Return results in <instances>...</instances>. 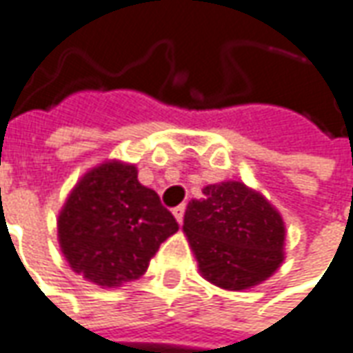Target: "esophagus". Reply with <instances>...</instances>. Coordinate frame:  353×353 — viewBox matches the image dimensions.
Listing matches in <instances>:
<instances>
[{
	"instance_id": "obj_1",
	"label": "esophagus",
	"mask_w": 353,
	"mask_h": 353,
	"mask_svg": "<svg viewBox=\"0 0 353 353\" xmlns=\"http://www.w3.org/2000/svg\"><path fill=\"white\" fill-rule=\"evenodd\" d=\"M183 214H185V205H179V207L174 208V216H176L177 224L183 222Z\"/></svg>"
}]
</instances>
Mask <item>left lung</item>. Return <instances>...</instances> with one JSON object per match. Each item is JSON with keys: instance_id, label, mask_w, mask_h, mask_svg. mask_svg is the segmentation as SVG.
<instances>
[{"instance_id": "8db88e82", "label": "left lung", "mask_w": 353, "mask_h": 353, "mask_svg": "<svg viewBox=\"0 0 353 353\" xmlns=\"http://www.w3.org/2000/svg\"><path fill=\"white\" fill-rule=\"evenodd\" d=\"M183 234L201 276L222 290L259 286L284 263L282 214L243 181L203 187V199L187 205Z\"/></svg>"}]
</instances>
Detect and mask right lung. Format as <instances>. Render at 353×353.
I'll return each mask as SVG.
<instances>
[{"label": "right lung", "instance_id": "add662e5", "mask_svg": "<svg viewBox=\"0 0 353 353\" xmlns=\"http://www.w3.org/2000/svg\"><path fill=\"white\" fill-rule=\"evenodd\" d=\"M137 166L106 160L77 181L57 216V241L79 276L100 288L141 278L176 218L137 179Z\"/></svg>", "mask_w": 353, "mask_h": 353}]
</instances>
